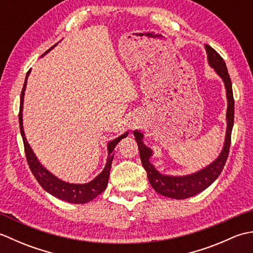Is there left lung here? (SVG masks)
I'll list each match as a JSON object with an SVG mask.
<instances>
[{
	"instance_id": "left-lung-1",
	"label": "left lung",
	"mask_w": 253,
	"mask_h": 253,
	"mask_svg": "<svg viewBox=\"0 0 253 253\" xmlns=\"http://www.w3.org/2000/svg\"><path fill=\"white\" fill-rule=\"evenodd\" d=\"M208 55V63L215 73L218 75L219 78L223 80L225 90H226V99H227V111H226V133H225V140L223 144V149L218 157L213 161L212 163L207 165L206 168L201 169L200 170L195 171V173L188 175H168L162 174L161 171L155 168L151 163V157L153 155V151L151 148L147 147L143 142L144 135L140 130L133 131L136 141L138 143L139 152H140L141 163L143 165L148 174L149 182L153 187V189L160 195L164 197H169L171 199H186L198 195L204 189H207L209 186H211L214 181L217 179L219 174L222 173L224 165L226 163L228 157L229 147H230V136H232V130L234 126V109L235 102L233 96V88H232V80H230L229 74L227 71L226 64L221 57L218 53L210 45H204Z\"/></svg>"
}]
</instances>
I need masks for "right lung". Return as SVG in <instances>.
I'll return each instance as SVG.
<instances>
[{"label":"right lung","instance_id":"obj_1","mask_svg":"<svg viewBox=\"0 0 253 253\" xmlns=\"http://www.w3.org/2000/svg\"><path fill=\"white\" fill-rule=\"evenodd\" d=\"M54 46H56V44L53 45L50 50H47L42 56H44L46 53L50 52ZM30 71L26 75L24 87H23V90H21L19 115H18L20 133H21V137H23L27 162H28V165L32 171V174H34V176L36 177L38 182H39L41 187L43 188L46 192H49L50 195L54 196L55 198L61 199V200L69 202V203H75V204L87 203L91 200H93L94 198L98 197L100 193H102L106 189L107 182H109L112 161H113V158H114V153H113V151H114V149L117 146V143L120 142L123 138L127 137L129 132L126 131L125 133H123V135H121L120 137L115 138L114 140H112L107 143L106 164L104 166L103 170H102L98 176L94 177L92 180L89 182H85V184H71V182H67V181H64V180L60 179L55 175H53L49 169H46L44 166L39 162V160H38V158L36 157L35 152L32 151L30 144L28 143V141H27V138H26L25 131H24V125H23L24 96H25L27 80H28Z\"/></svg>","mask_w":253,"mask_h":253}]
</instances>
